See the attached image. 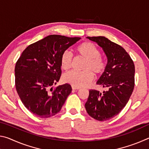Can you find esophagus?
<instances>
[{"instance_id": "obj_1", "label": "esophagus", "mask_w": 149, "mask_h": 149, "mask_svg": "<svg viewBox=\"0 0 149 149\" xmlns=\"http://www.w3.org/2000/svg\"><path fill=\"white\" fill-rule=\"evenodd\" d=\"M72 88L73 90H78V89H79V87H74V86H72Z\"/></svg>"}]
</instances>
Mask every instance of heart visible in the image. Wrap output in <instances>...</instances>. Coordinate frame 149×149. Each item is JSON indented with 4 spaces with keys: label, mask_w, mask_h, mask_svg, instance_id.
<instances>
[{
    "label": "heart",
    "mask_w": 149,
    "mask_h": 149,
    "mask_svg": "<svg viewBox=\"0 0 149 149\" xmlns=\"http://www.w3.org/2000/svg\"><path fill=\"white\" fill-rule=\"evenodd\" d=\"M75 52L78 56L85 59L83 65L82 72H70L63 75V80L65 83L74 87H85L89 85L94 78V74L99 75L104 72L106 63L100 56V50L91 42H84L79 45ZM73 56L68 50H65L60 57L61 68L68 71L72 68Z\"/></svg>",
    "instance_id": "1"
}]
</instances>
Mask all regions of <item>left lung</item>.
Wrapping results in <instances>:
<instances>
[{"label":"left lung","instance_id":"obj_1","mask_svg":"<svg viewBox=\"0 0 149 149\" xmlns=\"http://www.w3.org/2000/svg\"><path fill=\"white\" fill-rule=\"evenodd\" d=\"M87 38L102 47L107 57L104 72L97 82L107 91L100 93L90 90L85 107L94 119L107 121L119 114L132 94L135 85L134 63L123 47L105 37Z\"/></svg>","mask_w":149,"mask_h":149}]
</instances>
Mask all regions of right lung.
Masks as SVG:
<instances>
[{
    "label": "right lung",
    "mask_w": 149,
    "mask_h": 149,
    "mask_svg": "<svg viewBox=\"0 0 149 149\" xmlns=\"http://www.w3.org/2000/svg\"><path fill=\"white\" fill-rule=\"evenodd\" d=\"M80 37L50 35L29 45L16 62L15 85L27 110L41 118L59 112L72 87L65 84L53 88L61 76L60 57Z\"/></svg>",
    "instance_id": "obj_1"
}]
</instances>
